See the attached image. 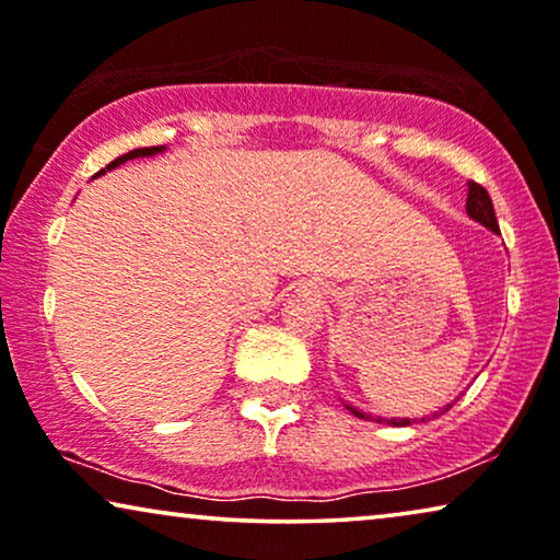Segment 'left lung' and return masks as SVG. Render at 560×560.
I'll return each instance as SVG.
<instances>
[{
	"mask_svg": "<svg viewBox=\"0 0 560 560\" xmlns=\"http://www.w3.org/2000/svg\"><path fill=\"white\" fill-rule=\"evenodd\" d=\"M466 213H469V217H471L474 221H479L481 226L492 229V232L500 234V224H497L492 198H489L487 190L481 188L479 183H474V180H469V196H466ZM448 408H454V402L443 405V408L435 410L431 418L443 416V412H446ZM347 410L351 412V416H357V418H362V420H377V423H389V425H410V423H416V420H410V418H389V420L380 418V416L374 418V416H370V412L359 410V408H354V405H349V402H347ZM420 420H428V418H420Z\"/></svg>",
	"mask_w": 560,
	"mask_h": 560,
	"instance_id": "8db88e82",
	"label": "left lung"
}]
</instances>
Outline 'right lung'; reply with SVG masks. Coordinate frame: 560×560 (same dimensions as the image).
Here are the masks:
<instances>
[{
  "instance_id": "1",
  "label": "right lung",
  "mask_w": 560,
  "mask_h": 560,
  "mask_svg": "<svg viewBox=\"0 0 560 560\" xmlns=\"http://www.w3.org/2000/svg\"><path fill=\"white\" fill-rule=\"evenodd\" d=\"M160 152H165V144H160V148H137V150H129L127 155H119L117 160H112L109 165L104 167V171H98L94 178H98V175H104L106 171H114V167H119V165H125L127 160H135V158H152V155H160Z\"/></svg>"
}]
</instances>
